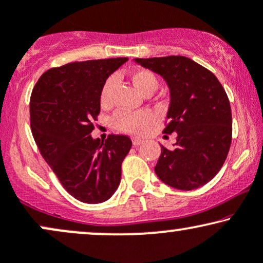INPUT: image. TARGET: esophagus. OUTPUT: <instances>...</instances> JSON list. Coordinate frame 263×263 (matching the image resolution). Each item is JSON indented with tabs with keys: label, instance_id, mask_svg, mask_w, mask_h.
Returning <instances> with one entry per match:
<instances>
[{
	"label": "esophagus",
	"instance_id": "esophagus-1",
	"mask_svg": "<svg viewBox=\"0 0 263 263\" xmlns=\"http://www.w3.org/2000/svg\"><path fill=\"white\" fill-rule=\"evenodd\" d=\"M143 142H144V141H143L142 138H138V137L132 138V143H134V145H139V144H142Z\"/></svg>",
	"mask_w": 263,
	"mask_h": 263
}]
</instances>
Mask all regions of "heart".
I'll return each instance as SVG.
<instances>
[{
  "mask_svg": "<svg viewBox=\"0 0 263 263\" xmlns=\"http://www.w3.org/2000/svg\"><path fill=\"white\" fill-rule=\"evenodd\" d=\"M131 81L135 87L142 95L151 96L158 88L159 80L155 72L148 69H136L131 72ZM112 87V79H108L103 85L101 91V104L103 107L110 103V92ZM153 120V116L147 110H141L136 112H129L120 110L115 112L111 119L112 127L118 131L128 132V134H142Z\"/></svg>",
  "mask_w": 263,
  "mask_h": 263,
  "instance_id": "obj_1",
  "label": "heart"
}]
</instances>
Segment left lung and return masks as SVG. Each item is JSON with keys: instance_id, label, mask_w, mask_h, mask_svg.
Masks as SVG:
<instances>
[{"instance_id": "obj_1", "label": "left lung", "mask_w": 263, "mask_h": 263, "mask_svg": "<svg viewBox=\"0 0 263 263\" xmlns=\"http://www.w3.org/2000/svg\"><path fill=\"white\" fill-rule=\"evenodd\" d=\"M135 61L161 75L170 87L164 132H176L177 142L172 149L161 147L155 174L181 191L201 187L218 174L231 148L227 93L210 70L183 55Z\"/></svg>"}]
</instances>
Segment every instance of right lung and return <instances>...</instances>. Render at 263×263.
Instances as JSON below:
<instances>
[{"label": "right lung", "instance_id": "right-lung-1", "mask_svg": "<svg viewBox=\"0 0 263 263\" xmlns=\"http://www.w3.org/2000/svg\"><path fill=\"white\" fill-rule=\"evenodd\" d=\"M127 58L74 62L40 76L30 97V125L42 158L75 199L97 204L119 187L121 164L131 149L128 136L91 132L101 111V91Z\"/></svg>", "mask_w": 263, "mask_h": 263}]
</instances>
